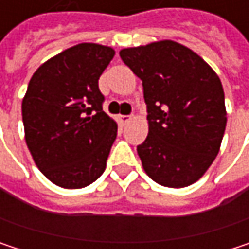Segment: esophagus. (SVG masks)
<instances>
[{"label": "esophagus", "mask_w": 249, "mask_h": 249, "mask_svg": "<svg viewBox=\"0 0 249 249\" xmlns=\"http://www.w3.org/2000/svg\"><path fill=\"white\" fill-rule=\"evenodd\" d=\"M118 121L123 125L128 124V123L131 121V117H129V115H120V117H118Z\"/></svg>", "instance_id": "obj_1"}]
</instances>
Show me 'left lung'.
Here are the masks:
<instances>
[{
    "label": "left lung",
    "mask_w": 249,
    "mask_h": 249,
    "mask_svg": "<svg viewBox=\"0 0 249 249\" xmlns=\"http://www.w3.org/2000/svg\"><path fill=\"white\" fill-rule=\"evenodd\" d=\"M142 80L148 135L137 147L144 172L166 187L197 181L219 153L226 126L224 88L193 50L160 40L120 52Z\"/></svg>",
    "instance_id": "left-lung-1"
}]
</instances>
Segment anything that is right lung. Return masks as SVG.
<instances>
[{
  "mask_svg": "<svg viewBox=\"0 0 249 249\" xmlns=\"http://www.w3.org/2000/svg\"><path fill=\"white\" fill-rule=\"evenodd\" d=\"M115 50L80 43L44 62L23 98V123L31 157L52 183L82 189L107 167L117 123L102 111L98 80Z\"/></svg>",
  "mask_w": 249,
  "mask_h": 249,
  "instance_id": "1",
  "label": "right lung"
}]
</instances>
